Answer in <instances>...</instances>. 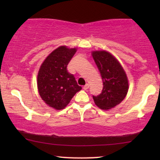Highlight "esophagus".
<instances>
[{"label": "esophagus", "mask_w": 160, "mask_h": 160, "mask_svg": "<svg viewBox=\"0 0 160 160\" xmlns=\"http://www.w3.org/2000/svg\"><path fill=\"white\" fill-rule=\"evenodd\" d=\"M89 85L88 84H86L84 87H83V89H84V90H87V89L89 88Z\"/></svg>", "instance_id": "34e87169"}]
</instances>
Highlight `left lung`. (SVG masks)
Returning <instances> with one entry per match:
<instances>
[{
  "label": "left lung",
  "mask_w": 160,
  "mask_h": 160,
  "mask_svg": "<svg viewBox=\"0 0 160 160\" xmlns=\"http://www.w3.org/2000/svg\"><path fill=\"white\" fill-rule=\"evenodd\" d=\"M92 55L103 84L102 92L98 96H92L95 103L103 110L114 108L128 94L129 84L125 71L115 57L108 52L94 51Z\"/></svg>",
  "instance_id": "obj_1"
}]
</instances>
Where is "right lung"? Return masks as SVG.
<instances>
[{"label":"right lung","mask_w":160,"mask_h":160,"mask_svg":"<svg viewBox=\"0 0 160 160\" xmlns=\"http://www.w3.org/2000/svg\"><path fill=\"white\" fill-rule=\"evenodd\" d=\"M76 52L65 46L57 48L41 64L37 78L39 95L46 104L56 110L65 108L82 89L67 66Z\"/></svg>","instance_id":"add662e5"}]
</instances>
